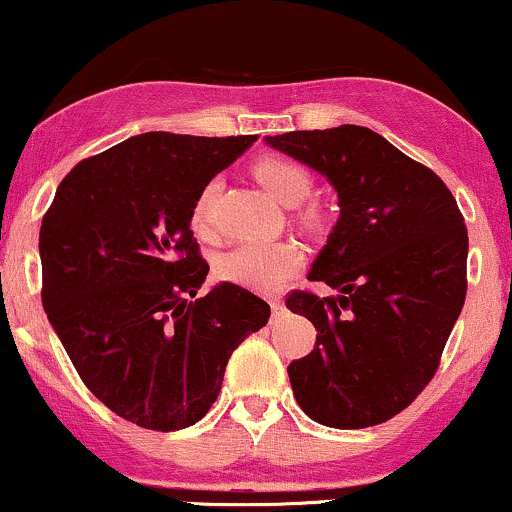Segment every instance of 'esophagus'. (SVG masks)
<instances>
[{"instance_id": "obj_1", "label": "esophagus", "mask_w": 512, "mask_h": 512, "mask_svg": "<svg viewBox=\"0 0 512 512\" xmlns=\"http://www.w3.org/2000/svg\"><path fill=\"white\" fill-rule=\"evenodd\" d=\"M269 305H272V310H274V315H279L281 310H284V301H281L279 296H272L269 298Z\"/></svg>"}]
</instances>
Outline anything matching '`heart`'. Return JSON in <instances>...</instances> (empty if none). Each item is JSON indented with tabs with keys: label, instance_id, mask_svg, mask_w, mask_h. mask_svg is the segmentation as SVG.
<instances>
[{
	"label": "heart",
	"instance_id": "obj_1",
	"mask_svg": "<svg viewBox=\"0 0 512 512\" xmlns=\"http://www.w3.org/2000/svg\"><path fill=\"white\" fill-rule=\"evenodd\" d=\"M255 180L267 195L284 207H296L310 195L308 170L286 158H260L252 168ZM214 199V185H207L195 199L190 211V226L199 236L209 233V209ZM301 267V252L291 243H240L226 250L216 262V272L223 281L245 286L252 291H274Z\"/></svg>",
	"mask_w": 512,
	"mask_h": 512
}]
</instances>
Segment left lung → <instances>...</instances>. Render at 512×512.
I'll return each mask as SVG.
<instances>
[{"instance_id": "8db88e82", "label": "left lung", "mask_w": 512, "mask_h": 512, "mask_svg": "<svg viewBox=\"0 0 512 512\" xmlns=\"http://www.w3.org/2000/svg\"><path fill=\"white\" fill-rule=\"evenodd\" d=\"M264 144L325 175L339 207L308 272L337 296L286 298L317 330L315 349L289 366L293 397L322 426L383 424L431 383L462 313L469 240L455 197L368 127L286 132Z\"/></svg>"}]
</instances>
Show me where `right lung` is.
<instances>
[{
  "instance_id": "right-lung-1",
  "label": "right lung",
  "mask_w": 512,
  "mask_h": 512,
  "mask_svg": "<svg viewBox=\"0 0 512 512\" xmlns=\"http://www.w3.org/2000/svg\"><path fill=\"white\" fill-rule=\"evenodd\" d=\"M257 134L146 132L76 163L43 226V308L76 373L110 411L151 431L197 424L219 397L233 349L269 305L221 281L190 211Z\"/></svg>"
}]
</instances>
